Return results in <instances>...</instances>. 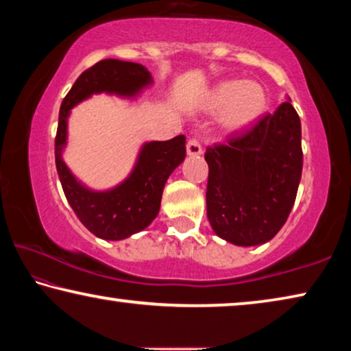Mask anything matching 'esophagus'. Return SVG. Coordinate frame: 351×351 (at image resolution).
Wrapping results in <instances>:
<instances>
[{
  "mask_svg": "<svg viewBox=\"0 0 351 351\" xmlns=\"http://www.w3.org/2000/svg\"><path fill=\"white\" fill-rule=\"evenodd\" d=\"M203 153V147L197 138H189L187 141V154L189 156H199Z\"/></svg>",
  "mask_w": 351,
  "mask_h": 351,
  "instance_id": "1",
  "label": "esophagus"
}]
</instances>
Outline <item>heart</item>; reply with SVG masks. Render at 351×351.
Returning a JSON list of instances; mask_svg holds the SVG:
<instances>
[{"label":"heart","instance_id":"heart-1","mask_svg":"<svg viewBox=\"0 0 351 351\" xmlns=\"http://www.w3.org/2000/svg\"><path fill=\"white\" fill-rule=\"evenodd\" d=\"M204 106L210 112L220 110L221 126L237 131L263 117L267 109V95L258 82L231 80L217 84L209 92Z\"/></svg>","mask_w":351,"mask_h":351}]
</instances>
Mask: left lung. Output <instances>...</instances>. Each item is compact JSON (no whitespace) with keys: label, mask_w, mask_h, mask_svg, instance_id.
Masks as SVG:
<instances>
[{"label":"left lung","mask_w":351,"mask_h":351,"mask_svg":"<svg viewBox=\"0 0 351 351\" xmlns=\"http://www.w3.org/2000/svg\"><path fill=\"white\" fill-rule=\"evenodd\" d=\"M206 208L214 232L241 247L275 237L295 203L303 169L302 123L285 101L223 143L206 148Z\"/></svg>","instance_id":"left-lung-1"}]
</instances>
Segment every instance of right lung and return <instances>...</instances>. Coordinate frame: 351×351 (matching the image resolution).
I'll use <instances>...</instances> for the list:
<instances>
[{
    "label": "right lung",
    "instance_id": "add662e5",
    "mask_svg": "<svg viewBox=\"0 0 351 351\" xmlns=\"http://www.w3.org/2000/svg\"><path fill=\"white\" fill-rule=\"evenodd\" d=\"M152 84L145 66L119 59L99 60L82 71L66 93L59 110V125L54 141L56 169L65 198L77 219L92 234L104 241H121L152 223L160 208L165 181L186 158V137L176 136L165 142L145 143L130 178L110 191H88L62 160L66 142V117L70 109L92 95L108 92L134 97Z\"/></svg>",
    "mask_w": 351,
    "mask_h": 351
}]
</instances>
